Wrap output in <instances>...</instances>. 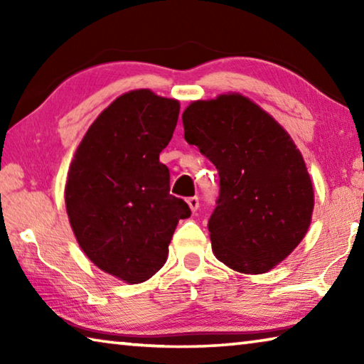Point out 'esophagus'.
<instances>
[{
	"mask_svg": "<svg viewBox=\"0 0 364 364\" xmlns=\"http://www.w3.org/2000/svg\"><path fill=\"white\" fill-rule=\"evenodd\" d=\"M188 205H189L191 210L197 212V208H199V197H189Z\"/></svg>",
	"mask_w": 364,
	"mask_h": 364,
	"instance_id": "esophagus-1",
	"label": "esophagus"
}]
</instances>
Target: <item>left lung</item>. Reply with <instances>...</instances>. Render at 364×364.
<instances>
[{
	"instance_id": "8db88e82",
	"label": "left lung",
	"mask_w": 364,
	"mask_h": 364,
	"mask_svg": "<svg viewBox=\"0 0 364 364\" xmlns=\"http://www.w3.org/2000/svg\"><path fill=\"white\" fill-rule=\"evenodd\" d=\"M184 139L217 167L208 220L215 257L239 273H264L310 226L313 186L304 157L273 117L241 95L197 101L183 112Z\"/></svg>"
}]
</instances>
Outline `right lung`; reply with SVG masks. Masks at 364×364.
<instances>
[{"label": "right lung", "mask_w": 364, "mask_h": 364, "mask_svg": "<svg viewBox=\"0 0 364 364\" xmlns=\"http://www.w3.org/2000/svg\"><path fill=\"white\" fill-rule=\"evenodd\" d=\"M178 114V101L149 90L117 97L86 132L69 168L65 207L80 247L130 284L164 267L178 221L191 217L159 162Z\"/></svg>", "instance_id": "add662e5"}]
</instances>
